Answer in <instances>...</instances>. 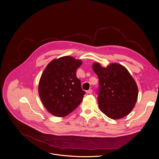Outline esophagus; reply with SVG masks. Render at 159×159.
Returning <instances> with one entry per match:
<instances>
[{"instance_id": "obj_1", "label": "esophagus", "mask_w": 159, "mask_h": 159, "mask_svg": "<svg viewBox=\"0 0 159 159\" xmlns=\"http://www.w3.org/2000/svg\"><path fill=\"white\" fill-rule=\"evenodd\" d=\"M86 92H87V93L91 94V93H92V92H93V90H92V89H89L87 90Z\"/></svg>"}]
</instances>
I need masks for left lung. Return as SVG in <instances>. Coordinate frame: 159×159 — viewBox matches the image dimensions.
<instances>
[{
    "instance_id": "1",
    "label": "left lung",
    "mask_w": 159,
    "mask_h": 159,
    "mask_svg": "<svg viewBox=\"0 0 159 159\" xmlns=\"http://www.w3.org/2000/svg\"><path fill=\"white\" fill-rule=\"evenodd\" d=\"M93 68L99 79L97 94L101 111L113 120L127 115L134 108L139 94L137 85L129 71L118 63L104 68L95 63Z\"/></svg>"
}]
</instances>
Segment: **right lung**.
<instances>
[{
	"label": "right lung",
	"instance_id": "obj_1",
	"mask_svg": "<svg viewBox=\"0 0 159 159\" xmlns=\"http://www.w3.org/2000/svg\"><path fill=\"white\" fill-rule=\"evenodd\" d=\"M82 62L70 56L53 60L43 71L39 95L46 108L54 116L63 117L81 103L85 92L76 76Z\"/></svg>",
	"mask_w": 159,
	"mask_h": 159
}]
</instances>
